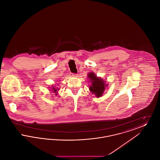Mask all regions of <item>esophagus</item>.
<instances>
[{
    "label": "esophagus",
    "mask_w": 160,
    "mask_h": 160,
    "mask_svg": "<svg viewBox=\"0 0 160 160\" xmlns=\"http://www.w3.org/2000/svg\"><path fill=\"white\" fill-rule=\"evenodd\" d=\"M78 76L77 74H72V76L77 77Z\"/></svg>",
    "instance_id": "1"
}]
</instances>
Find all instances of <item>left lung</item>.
Here are the masks:
<instances>
[{"label":"left lung","instance_id":"8db88e82","mask_svg":"<svg viewBox=\"0 0 160 160\" xmlns=\"http://www.w3.org/2000/svg\"><path fill=\"white\" fill-rule=\"evenodd\" d=\"M88 77L92 82V86L89 88L91 91L95 94L97 97H100L102 95L107 84H106L102 79L97 77L93 72L89 73Z\"/></svg>","mask_w":160,"mask_h":160}]
</instances>
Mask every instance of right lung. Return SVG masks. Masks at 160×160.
<instances>
[{
    "mask_svg": "<svg viewBox=\"0 0 160 160\" xmlns=\"http://www.w3.org/2000/svg\"><path fill=\"white\" fill-rule=\"evenodd\" d=\"M53 91H54V93H55V92H56L57 91V89H55V88H53Z\"/></svg>",
    "mask_w": 160,
    "mask_h": 160,
    "instance_id": "add662e5",
    "label": "right lung"
}]
</instances>
